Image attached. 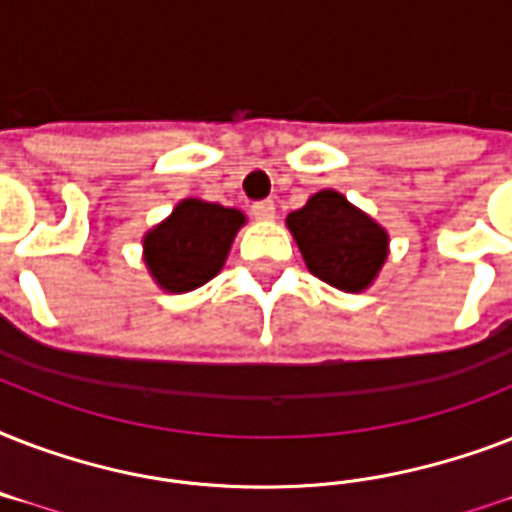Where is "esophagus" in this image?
<instances>
[{"mask_svg":"<svg viewBox=\"0 0 512 512\" xmlns=\"http://www.w3.org/2000/svg\"><path fill=\"white\" fill-rule=\"evenodd\" d=\"M252 215H255L257 220H273V217H276V204H273L271 199L255 201V204H252Z\"/></svg>","mask_w":512,"mask_h":512,"instance_id":"34e87169","label":"esophagus"}]
</instances>
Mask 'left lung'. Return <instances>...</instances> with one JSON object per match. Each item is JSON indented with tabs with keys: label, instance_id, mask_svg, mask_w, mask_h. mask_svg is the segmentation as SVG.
I'll return each mask as SVG.
<instances>
[{
	"label": "left lung",
	"instance_id": "1",
	"mask_svg": "<svg viewBox=\"0 0 512 512\" xmlns=\"http://www.w3.org/2000/svg\"><path fill=\"white\" fill-rule=\"evenodd\" d=\"M287 225L313 276L342 292L369 287L388 257L385 231L337 191L311 196Z\"/></svg>",
	"mask_w": 512,
	"mask_h": 512
}]
</instances>
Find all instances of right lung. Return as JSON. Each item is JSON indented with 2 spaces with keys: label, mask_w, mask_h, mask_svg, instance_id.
I'll return each mask as SVG.
<instances>
[{
  "label": "right lung",
  "mask_w": 512,
  "mask_h": 512,
  "mask_svg": "<svg viewBox=\"0 0 512 512\" xmlns=\"http://www.w3.org/2000/svg\"><path fill=\"white\" fill-rule=\"evenodd\" d=\"M241 223L244 215L239 209L199 199L180 201L143 241L148 271L167 292H188L207 284L223 268Z\"/></svg>",
  "instance_id": "obj_1"
}]
</instances>
